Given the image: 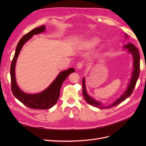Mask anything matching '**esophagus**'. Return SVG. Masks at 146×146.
I'll return each mask as SVG.
<instances>
[{"label": "esophagus", "mask_w": 146, "mask_h": 146, "mask_svg": "<svg viewBox=\"0 0 146 146\" xmlns=\"http://www.w3.org/2000/svg\"><path fill=\"white\" fill-rule=\"evenodd\" d=\"M83 63H79L78 64H77V68L78 69H82L83 67Z\"/></svg>", "instance_id": "obj_1"}]
</instances>
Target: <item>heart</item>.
I'll return each instance as SVG.
<instances>
[{
	"mask_svg": "<svg viewBox=\"0 0 146 146\" xmlns=\"http://www.w3.org/2000/svg\"><path fill=\"white\" fill-rule=\"evenodd\" d=\"M99 42V39L98 38H92L86 42L85 45L88 47H93Z\"/></svg>",
	"mask_w": 146,
	"mask_h": 146,
	"instance_id": "heart-1",
	"label": "heart"
}]
</instances>
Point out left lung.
<instances>
[{
    "label": "left lung",
    "mask_w": 146,
    "mask_h": 146,
    "mask_svg": "<svg viewBox=\"0 0 146 146\" xmlns=\"http://www.w3.org/2000/svg\"><path fill=\"white\" fill-rule=\"evenodd\" d=\"M125 38H128L127 35H124ZM124 48H127L130 54H131L132 56H133V72H132V76L131 78L130 79V81L129 82V86H127V88L126 91L124 92V93L122 94L119 98L113 102L112 104L108 105L105 106L103 105L100 102H98L92 98L88 94L86 90V87H85V78L82 79V85H83V96L85 98V100L87 102L91 105L94 106L95 107L99 108L100 109H105V108H109L114 107L119 104L121 103L122 102L125 100L127 98H129V97L132 94V92H133L134 88L136 85V83L137 80L139 78V71H140V55L138 51V49L133 44L129 43L128 44L124 46Z\"/></svg>",
    "instance_id": "1"
}]
</instances>
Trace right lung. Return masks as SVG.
<instances>
[{
	"mask_svg": "<svg viewBox=\"0 0 146 146\" xmlns=\"http://www.w3.org/2000/svg\"><path fill=\"white\" fill-rule=\"evenodd\" d=\"M46 26L44 25L35 28L25 34L20 39L16 46L15 56L13 57L10 67L11 91L13 95L26 107L36 110H46L50 108L55 105L60 97V89L63 82L70 74L75 71L74 68H69L66 70L61 71L47 89L38 94H27L19 89L17 85L15 77V66L17 57L24 44L29 41L33 35L44 32Z\"/></svg>",
	"mask_w": 146,
	"mask_h": 146,
	"instance_id": "1",
	"label": "right lung"
}]
</instances>
